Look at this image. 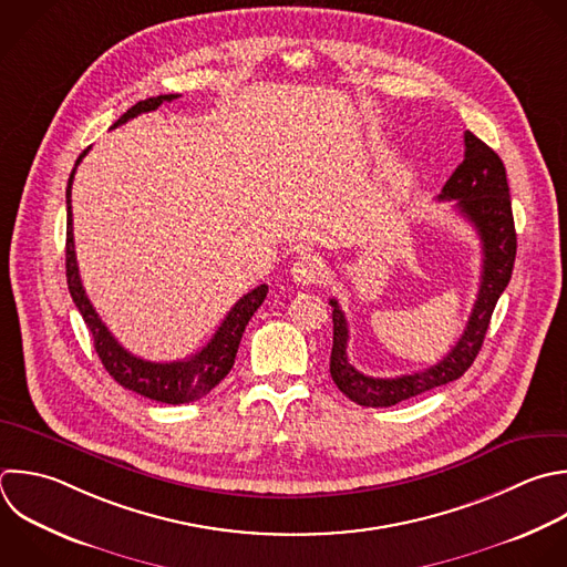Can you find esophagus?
<instances>
[{
  "label": "esophagus",
  "mask_w": 567,
  "mask_h": 567,
  "mask_svg": "<svg viewBox=\"0 0 567 567\" xmlns=\"http://www.w3.org/2000/svg\"><path fill=\"white\" fill-rule=\"evenodd\" d=\"M290 275H292V281L297 286H315V284H321L326 279V266L319 257L303 255L292 264Z\"/></svg>",
  "instance_id": "esophagus-1"
}]
</instances>
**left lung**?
Masks as SVG:
<instances>
[{
  "label": "left lung",
  "instance_id": "8db88e82",
  "mask_svg": "<svg viewBox=\"0 0 567 567\" xmlns=\"http://www.w3.org/2000/svg\"><path fill=\"white\" fill-rule=\"evenodd\" d=\"M465 155L456 166L452 177L445 182L439 199L456 202L454 208L474 226L481 248H483V268L481 286L472 308V315L465 323L461 339L452 350L434 365L401 374L394 379H377L359 372L348 361V321L337 299H330L332 306V354H330V374L337 388L354 403L368 408H388L427 392L436 385L450 383L474 363L487 326L494 312V306L509 284L514 257H516V230L512 217L509 188L505 177V166L501 157L485 146L478 137L465 131Z\"/></svg>",
  "mask_w": 567,
  "mask_h": 567
}]
</instances>
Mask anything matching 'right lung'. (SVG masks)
I'll return each mask as SVG.
<instances>
[{
    "instance_id": "obj_1",
    "label": "right lung",
    "mask_w": 567,
    "mask_h": 567,
    "mask_svg": "<svg viewBox=\"0 0 567 567\" xmlns=\"http://www.w3.org/2000/svg\"><path fill=\"white\" fill-rule=\"evenodd\" d=\"M179 95H157V97H148L144 102H137L133 109H128L115 124L113 128L126 124L128 120L142 115V113H151L157 111L164 102H173ZM91 148H86L78 162L75 168L69 177V186H66V213H69V224H66V279H69V290L71 297L78 306V310L82 312L91 334H93V343L95 350L104 363V368L109 370V374L124 388L148 396L153 401L159 403H190L197 401L202 396H206L233 368L237 350H239V341L241 334L248 326V321L252 319V315L257 312V308L264 303L266 295H268V286L261 284L255 290H250L248 295H244L226 315V319L221 321V326L217 328L215 337L193 357L182 359V361H171V363H155V361H146L140 359L135 354H131L106 328V323L100 319V315L95 312L82 279H80V268H78V257H75V237H73V210H71V188H73V179H75V171L80 166V162L86 157Z\"/></svg>"
}]
</instances>
